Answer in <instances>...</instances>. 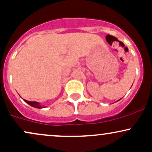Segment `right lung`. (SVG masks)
I'll use <instances>...</instances> for the list:
<instances>
[{
  "instance_id": "add662e5",
  "label": "right lung",
  "mask_w": 152,
  "mask_h": 152,
  "mask_svg": "<svg viewBox=\"0 0 152 152\" xmlns=\"http://www.w3.org/2000/svg\"><path fill=\"white\" fill-rule=\"evenodd\" d=\"M24 102L27 103V104H29V105H30V106H33V107L37 108V109H43V108L45 107V106H41V105H40L39 103L36 102H29V101L25 100V99H24Z\"/></svg>"
}]
</instances>
